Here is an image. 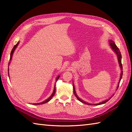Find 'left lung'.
Listing matches in <instances>:
<instances>
[{
  "label": "left lung",
  "instance_id": "obj_1",
  "mask_svg": "<svg viewBox=\"0 0 132 132\" xmlns=\"http://www.w3.org/2000/svg\"><path fill=\"white\" fill-rule=\"evenodd\" d=\"M109 44H110V45H111V47H112V49L114 50V52H115V53H116V54H117V57H118V60H119V64H120V68H121V69H122V64H121V52H120L119 49L118 47H117V46L116 45V44H114V42H113L112 41H109ZM122 76V71H121V76H120V80H121V79ZM119 83L118 87H117V88H119ZM73 89H74V95H75V96L77 97V99H78V100H79L80 101V102H81L83 103L86 104H88V105L90 104V105H91V104H88V103H86V102H84L83 100H82V99H80L79 97H78V96H77V94H76V92H75V87H74V85H73ZM111 99V97L109 98V99H108V100H106L103 101V102L100 103H99V104H95V105H100V104H104V103H105L106 102H107L108 101L109 99Z\"/></svg>",
  "mask_w": 132,
  "mask_h": 132
}]
</instances>
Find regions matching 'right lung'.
<instances>
[{
    "mask_svg": "<svg viewBox=\"0 0 132 132\" xmlns=\"http://www.w3.org/2000/svg\"><path fill=\"white\" fill-rule=\"evenodd\" d=\"M19 43H17L15 46H13V49H12V51H11V55H10V61H11V59H12V55H13V52H14V51H15V49L16 48V47H17V46L18 45H19ZM8 64H10V62H9V63ZM59 78H60V76H58L57 78V79H56V80H57L58 79H59ZM55 87H54V91H53V94H52V95L51 96H50L48 99H47L46 100H45V101H44L43 102H42V103H37V104H35L36 105H38V104H44V103H47V102H48L49 100H51V99L53 97V96H54V94H55Z\"/></svg>",
    "mask_w": 132,
    "mask_h": 132,
    "instance_id": "1",
    "label": "right lung"
}]
</instances>
